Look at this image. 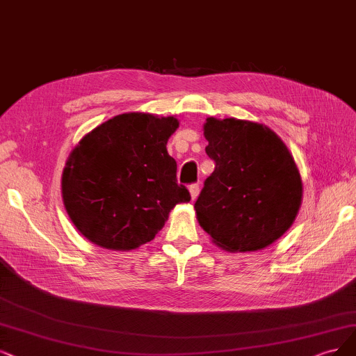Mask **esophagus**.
<instances>
[{
    "label": "esophagus",
    "instance_id": "esophagus-1",
    "mask_svg": "<svg viewBox=\"0 0 356 356\" xmlns=\"http://www.w3.org/2000/svg\"><path fill=\"white\" fill-rule=\"evenodd\" d=\"M189 192H191V196H192V201L198 198V195H200V185H198V183H193V185H191Z\"/></svg>",
    "mask_w": 356,
    "mask_h": 356
}]
</instances>
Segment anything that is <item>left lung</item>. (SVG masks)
I'll use <instances>...</instances> for the list:
<instances>
[{
  "instance_id": "left-lung-1",
  "label": "left lung",
  "mask_w": 356,
  "mask_h": 356,
  "mask_svg": "<svg viewBox=\"0 0 356 356\" xmlns=\"http://www.w3.org/2000/svg\"><path fill=\"white\" fill-rule=\"evenodd\" d=\"M207 155L216 168L195 202L196 218L227 252H254L291 229L302 202V180L292 154L259 123L209 117Z\"/></svg>"
}]
</instances>
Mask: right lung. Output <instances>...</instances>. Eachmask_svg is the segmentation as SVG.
<instances>
[{"label": "right lung", "instance_id": "right-lung-1", "mask_svg": "<svg viewBox=\"0 0 356 356\" xmlns=\"http://www.w3.org/2000/svg\"><path fill=\"white\" fill-rule=\"evenodd\" d=\"M176 117L124 113L90 130L67 158L63 202L88 241L113 251L151 242L189 191L177 183L167 140Z\"/></svg>", "mask_w": 356, "mask_h": 356}]
</instances>
